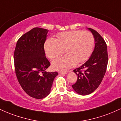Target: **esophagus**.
I'll use <instances>...</instances> for the list:
<instances>
[{"instance_id": "esophagus-1", "label": "esophagus", "mask_w": 121, "mask_h": 121, "mask_svg": "<svg viewBox=\"0 0 121 121\" xmlns=\"http://www.w3.org/2000/svg\"><path fill=\"white\" fill-rule=\"evenodd\" d=\"M59 73H60V74H66L68 73V72L60 71V72H59Z\"/></svg>"}]
</instances>
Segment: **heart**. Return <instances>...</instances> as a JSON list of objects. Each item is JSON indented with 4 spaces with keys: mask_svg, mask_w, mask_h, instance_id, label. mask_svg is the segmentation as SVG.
<instances>
[{
    "mask_svg": "<svg viewBox=\"0 0 121 121\" xmlns=\"http://www.w3.org/2000/svg\"><path fill=\"white\" fill-rule=\"evenodd\" d=\"M57 37V39H47L44 45L47 56L52 60L62 55L64 49H66V56L52 62V67L56 70L65 71L74 66L77 62L85 61L94 48V38L89 32L71 30L60 33Z\"/></svg>",
    "mask_w": 121,
    "mask_h": 121,
    "instance_id": "1",
    "label": "heart"
}]
</instances>
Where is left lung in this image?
I'll return each instance as SVG.
<instances>
[{"label": "left lung", "instance_id": "1", "mask_svg": "<svg viewBox=\"0 0 121 121\" xmlns=\"http://www.w3.org/2000/svg\"><path fill=\"white\" fill-rule=\"evenodd\" d=\"M87 29L94 36V49L88 60L73 70L78 77L72 87L77 94L82 95L90 94L98 88L106 73L108 62L105 40L96 30L90 28Z\"/></svg>", "mask_w": 121, "mask_h": 121}]
</instances>
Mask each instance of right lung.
Instances as JSON below:
<instances>
[{
	"mask_svg": "<svg viewBox=\"0 0 121 121\" xmlns=\"http://www.w3.org/2000/svg\"><path fill=\"white\" fill-rule=\"evenodd\" d=\"M48 30L34 28L20 37L14 52L15 70L22 89L27 94L42 99L51 92L57 72L45 70L50 62L45 57L44 45Z\"/></svg>",
	"mask_w": 121,
	"mask_h": 121,
	"instance_id": "right-lung-1",
	"label": "right lung"
}]
</instances>
